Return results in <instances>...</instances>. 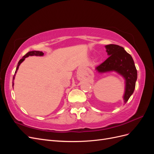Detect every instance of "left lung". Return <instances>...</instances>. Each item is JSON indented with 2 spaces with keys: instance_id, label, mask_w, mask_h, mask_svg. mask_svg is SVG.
<instances>
[{
  "instance_id": "1",
  "label": "left lung",
  "mask_w": 154,
  "mask_h": 154,
  "mask_svg": "<svg viewBox=\"0 0 154 154\" xmlns=\"http://www.w3.org/2000/svg\"><path fill=\"white\" fill-rule=\"evenodd\" d=\"M109 56L105 62L96 67L99 72L116 71L125 79V91L123 96L124 103H126L133 94L137 78V69L131 55L123 47L115 44L105 46Z\"/></svg>"
}]
</instances>
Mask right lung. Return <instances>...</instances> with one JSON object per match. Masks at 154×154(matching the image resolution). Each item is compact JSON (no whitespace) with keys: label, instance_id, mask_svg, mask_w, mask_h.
Listing matches in <instances>:
<instances>
[{"label":"right lung","instance_id":"1","mask_svg":"<svg viewBox=\"0 0 154 154\" xmlns=\"http://www.w3.org/2000/svg\"><path fill=\"white\" fill-rule=\"evenodd\" d=\"M44 55V53L43 52H42V51H29V52H28L27 53V54H26L24 57H23L20 60H19V62H18V65H17V69H16V71H15V74L17 73V70L18 69V67H19V66L20 65V63L24 61V60H25V58H27V57H28L29 56H43ZM15 74H14V76H13V80H14V78H15ZM13 85H14V83H13Z\"/></svg>","mask_w":154,"mask_h":154}]
</instances>
